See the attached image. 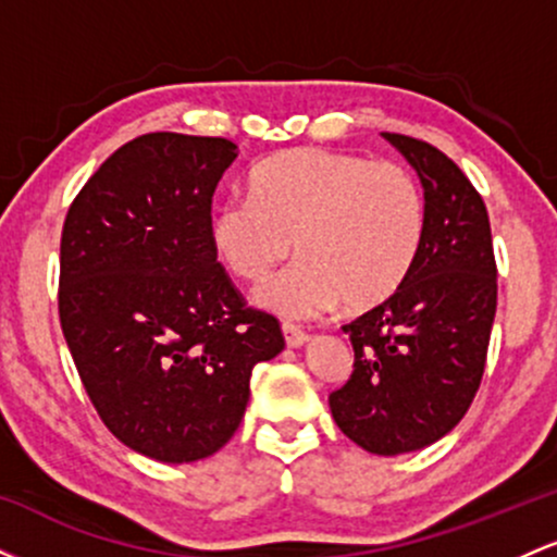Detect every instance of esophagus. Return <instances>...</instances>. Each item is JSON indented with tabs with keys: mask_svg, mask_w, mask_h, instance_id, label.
Segmentation results:
<instances>
[{
	"mask_svg": "<svg viewBox=\"0 0 557 557\" xmlns=\"http://www.w3.org/2000/svg\"><path fill=\"white\" fill-rule=\"evenodd\" d=\"M283 335H285L287 348H300V345L309 341L306 330H300L298 324H290V322H283Z\"/></svg>",
	"mask_w": 557,
	"mask_h": 557,
	"instance_id": "1",
	"label": "esophagus"
}]
</instances>
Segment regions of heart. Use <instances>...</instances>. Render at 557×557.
Instances as JSON below:
<instances>
[{
    "mask_svg": "<svg viewBox=\"0 0 557 557\" xmlns=\"http://www.w3.org/2000/svg\"><path fill=\"white\" fill-rule=\"evenodd\" d=\"M251 194L214 209L212 243L246 283H264L293 251L304 257L257 290L277 314L317 317L341 300L372 309L403 285L424 238V194L395 162L293 149L253 168Z\"/></svg>",
    "mask_w": 557,
    "mask_h": 557,
    "instance_id": "1",
    "label": "heart"
}]
</instances>
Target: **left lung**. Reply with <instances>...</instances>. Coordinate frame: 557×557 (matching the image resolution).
Instances as JSON below:
<instances>
[{"instance_id": "8db88e82", "label": "left lung", "mask_w": 557, "mask_h": 557, "mask_svg": "<svg viewBox=\"0 0 557 557\" xmlns=\"http://www.w3.org/2000/svg\"><path fill=\"white\" fill-rule=\"evenodd\" d=\"M417 170L426 225L403 285L345 324L354 374L330 395L345 437L376 456L445 437L474 400L497 309V267L482 196L426 140L382 133Z\"/></svg>"}]
</instances>
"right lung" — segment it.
Masks as SVG:
<instances>
[{"mask_svg":"<svg viewBox=\"0 0 557 557\" xmlns=\"http://www.w3.org/2000/svg\"><path fill=\"white\" fill-rule=\"evenodd\" d=\"M238 146L146 133L70 203L60 324L96 413L162 463L212 456L238 430L251 372L285 348L248 309L212 243V198Z\"/></svg>","mask_w":557,"mask_h":557,"instance_id":"1","label":"right lung"}]
</instances>
